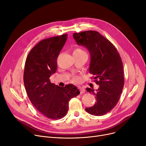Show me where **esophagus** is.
Listing matches in <instances>:
<instances>
[{"mask_svg": "<svg viewBox=\"0 0 146 146\" xmlns=\"http://www.w3.org/2000/svg\"><path fill=\"white\" fill-rule=\"evenodd\" d=\"M78 88L80 89V94H83V93H85V89H84L83 88H82V87H78Z\"/></svg>", "mask_w": 146, "mask_h": 146, "instance_id": "obj_1", "label": "esophagus"}]
</instances>
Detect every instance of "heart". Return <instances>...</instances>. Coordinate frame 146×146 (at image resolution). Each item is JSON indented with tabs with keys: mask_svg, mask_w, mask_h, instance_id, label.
I'll return each mask as SVG.
<instances>
[{
	"mask_svg": "<svg viewBox=\"0 0 146 146\" xmlns=\"http://www.w3.org/2000/svg\"><path fill=\"white\" fill-rule=\"evenodd\" d=\"M73 53H76V54H86L85 52L83 50L79 48H76L74 51ZM73 81L74 82H78L79 81V78L78 77V76H74V77L73 78Z\"/></svg>",
	"mask_w": 146,
	"mask_h": 146,
	"instance_id": "heart-1",
	"label": "heart"
}]
</instances>
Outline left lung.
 Returning a JSON list of instances; mask_svg holds the SVG:
<instances>
[{"label":"left lung","instance_id":"8db88e82","mask_svg":"<svg viewBox=\"0 0 146 146\" xmlns=\"http://www.w3.org/2000/svg\"><path fill=\"white\" fill-rule=\"evenodd\" d=\"M73 37L78 45L89 51V73L94 75V81L99 85L96 90L86 89L95 96L97 102L85 110L91 115H103L117 105L121 97L124 85L121 58L113 44L97 31L90 30L74 33Z\"/></svg>","mask_w":146,"mask_h":146}]
</instances>
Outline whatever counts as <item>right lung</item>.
Masks as SVG:
<instances>
[{
  "instance_id": "1",
  "label": "right lung",
  "mask_w": 146,
  "mask_h": 146,
  "mask_svg": "<svg viewBox=\"0 0 146 146\" xmlns=\"http://www.w3.org/2000/svg\"><path fill=\"white\" fill-rule=\"evenodd\" d=\"M67 36L65 34L41 40L30 51L25 61L24 83L28 96L38 111L51 119L66 116L68 102L80 94L72 84L60 87L50 80L57 70V59Z\"/></svg>"
}]
</instances>
